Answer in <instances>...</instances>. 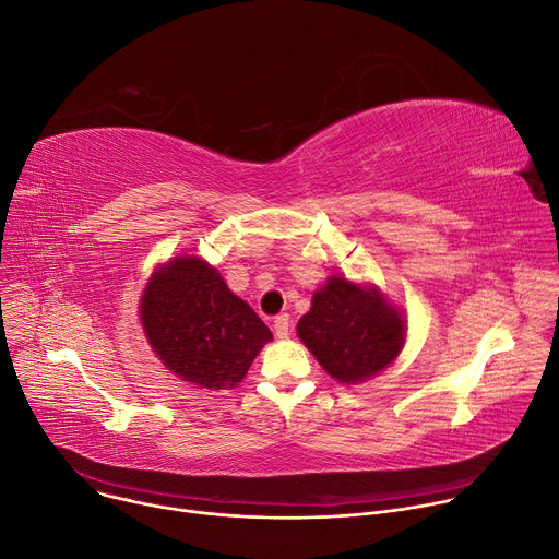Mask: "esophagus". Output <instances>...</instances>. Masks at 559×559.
<instances>
[{
  "label": "esophagus",
  "instance_id": "1",
  "mask_svg": "<svg viewBox=\"0 0 559 559\" xmlns=\"http://www.w3.org/2000/svg\"><path fill=\"white\" fill-rule=\"evenodd\" d=\"M272 328H274V334H276L278 338H287V336H289V316H287V313L276 316Z\"/></svg>",
  "mask_w": 559,
  "mask_h": 559
}]
</instances>
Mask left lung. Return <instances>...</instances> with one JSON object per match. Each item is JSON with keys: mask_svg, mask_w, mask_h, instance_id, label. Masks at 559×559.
Returning a JSON list of instances; mask_svg holds the SVG:
<instances>
[{"mask_svg": "<svg viewBox=\"0 0 559 559\" xmlns=\"http://www.w3.org/2000/svg\"><path fill=\"white\" fill-rule=\"evenodd\" d=\"M298 338L338 382H360L384 369L405 343V323L376 289L330 278L298 321Z\"/></svg>", "mask_w": 559, "mask_h": 559, "instance_id": "8db88e82", "label": "left lung"}]
</instances>
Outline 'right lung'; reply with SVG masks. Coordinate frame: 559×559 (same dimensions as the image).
Masks as SVG:
<instances>
[{"mask_svg":"<svg viewBox=\"0 0 559 559\" xmlns=\"http://www.w3.org/2000/svg\"><path fill=\"white\" fill-rule=\"evenodd\" d=\"M141 323L164 365L205 389L241 382L272 341L257 311L197 257L175 259L150 278L141 298Z\"/></svg>","mask_w":559,"mask_h":559,"instance_id":"1","label":"right lung"}]
</instances>
